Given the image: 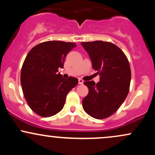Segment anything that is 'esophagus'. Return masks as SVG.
Instances as JSON below:
<instances>
[{
	"label": "esophagus",
	"instance_id": "34e87169",
	"mask_svg": "<svg viewBox=\"0 0 155 155\" xmlns=\"http://www.w3.org/2000/svg\"><path fill=\"white\" fill-rule=\"evenodd\" d=\"M84 83V81L81 79H79V84H82Z\"/></svg>",
	"mask_w": 155,
	"mask_h": 155
}]
</instances>
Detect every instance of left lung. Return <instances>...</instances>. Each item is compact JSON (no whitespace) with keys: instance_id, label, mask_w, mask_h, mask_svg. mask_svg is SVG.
Wrapping results in <instances>:
<instances>
[{"instance_id":"obj_1","label":"left lung","mask_w":155,"mask_h":155,"mask_svg":"<svg viewBox=\"0 0 155 155\" xmlns=\"http://www.w3.org/2000/svg\"><path fill=\"white\" fill-rule=\"evenodd\" d=\"M92 61L100 81H84L88 95L82 100L84 110L95 119L107 118L114 114L129 92L131 71L127 57L115 44L103 41L81 42Z\"/></svg>"}]
</instances>
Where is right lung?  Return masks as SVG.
I'll use <instances>...</instances> for the list:
<instances>
[{"label":"right lung","mask_w":155,"mask_h":155,"mask_svg":"<svg viewBox=\"0 0 155 155\" xmlns=\"http://www.w3.org/2000/svg\"><path fill=\"white\" fill-rule=\"evenodd\" d=\"M76 44L60 41L43 42L32 48L21 70V85L30 108L41 117L54 116L63 109L69 91L78 84L74 77L64 79L65 57Z\"/></svg>","instance_id":"1"}]
</instances>
